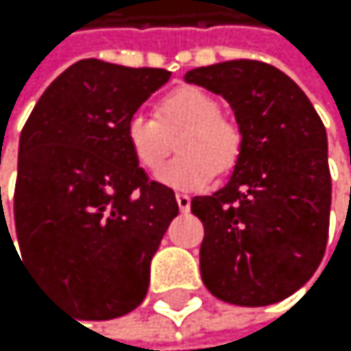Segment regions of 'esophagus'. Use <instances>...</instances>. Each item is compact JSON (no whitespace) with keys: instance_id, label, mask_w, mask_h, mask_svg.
Instances as JSON below:
<instances>
[{"instance_id":"1","label":"esophagus","mask_w":351,"mask_h":351,"mask_svg":"<svg viewBox=\"0 0 351 351\" xmlns=\"http://www.w3.org/2000/svg\"><path fill=\"white\" fill-rule=\"evenodd\" d=\"M177 204H179L181 213H187L191 208V197L187 193H177Z\"/></svg>"}]
</instances>
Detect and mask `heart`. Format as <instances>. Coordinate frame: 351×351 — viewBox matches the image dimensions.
I'll return each instance as SVG.
<instances>
[{"instance_id":"heart-1","label":"heart","mask_w":351,"mask_h":351,"mask_svg":"<svg viewBox=\"0 0 351 351\" xmlns=\"http://www.w3.org/2000/svg\"><path fill=\"white\" fill-rule=\"evenodd\" d=\"M179 156L158 170V181L181 191L206 187L217 172L232 170L240 158V130L221 117V105L199 88H179L158 103L156 117L134 113L126 122V141L136 164L156 170L177 136Z\"/></svg>"}]
</instances>
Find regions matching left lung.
Listing matches in <instances>:
<instances>
[{
    "mask_svg": "<svg viewBox=\"0 0 351 351\" xmlns=\"http://www.w3.org/2000/svg\"><path fill=\"white\" fill-rule=\"evenodd\" d=\"M183 80L221 94L242 136L227 185L191 199V213L204 223L202 280L225 303H278L299 291L324 257L330 213L324 124L305 92L267 62H217Z\"/></svg>",
    "mask_w": 351,
    "mask_h": 351,
    "instance_id": "left-lung-1",
    "label": "left lung"
}]
</instances>
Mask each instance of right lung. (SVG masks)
I'll return each mask as SVG.
<instances>
[{"instance_id":"add662e5","label":"right lung","mask_w":351,"mask_h":351,"mask_svg":"<svg viewBox=\"0 0 351 351\" xmlns=\"http://www.w3.org/2000/svg\"><path fill=\"white\" fill-rule=\"evenodd\" d=\"M168 80L166 69L80 60L46 88L21 132L23 261L86 320L143 303L152 257L179 215L174 191L149 181L126 141L128 117Z\"/></svg>"}]
</instances>
